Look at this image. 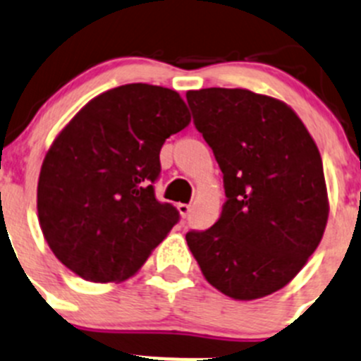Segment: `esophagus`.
Returning <instances> with one entry per match:
<instances>
[{"mask_svg": "<svg viewBox=\"0 0 361 361\" xmlns=\"http://www.w3.org/2000/svg\"><path fill=\"white\" fill-rule=\"evenodd\" d=\"M177 209H178V212H180V216H183V218H186V216L191 212V205L190 204H178Z\"/></svg>", "mask_w": 361, "mask_h": 361, "instance_id": "esophagus-1", "label": "esophagus"}]
</instances>
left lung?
<instances>
[{"label":"left lung","mask_w":361,"mask_h":361,"mask_svg":"<svg viewBox=\"0 0 361 361\" xmlns=\"http://www.w3.org/2000/svg\"><path fill=\"white\" fill-rule=\"evenodd\" d=\"M186 99L226 195L218 221L188 232V246L225 296H269L303 269L324 234L329 204L317 145L294 109L269 95L204 88Z\"/></svg>","instance_id":"left-lung-1"}]
</instances>
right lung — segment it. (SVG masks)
<instances>
[{
    "label": "right lung",
    "instance_id": "1",
    "mask_svg": "<svg viewBox=\"0 0 361 361\" xmlns=\"http://www.w3.org/2000/svg\"><path fill=\"white\" fill-rule=\"evenodd\" d=\"M191 122L175 90L147 83L92 99L54 138L37 186L51 252L88 281H123L168 235L178 212L156 200L159 152Z\"/></svg>",
    "mask_w": 361,
    "mask_h": 361
}]
</instances>
